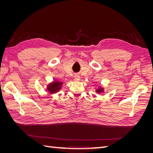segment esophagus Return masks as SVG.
I'll use <instances>...</instances> for the list:
<instances>
[{
  "label": "esophagus",
  "instance_id": "esophagus-1",
  "mask_svg": "<svg viewBox=\"0 0 153 153\" xmlns=\"http://www.w3.org/2000/svg\"><path fill=\"white\" fill-rule=\"evenodd\" d=\"M74 79H75V81H79L80 80V77L79 75H75V76H74Z\"/></svg>",
  "mask_w": 153,
  "mask_h": 153
}]
</instances>
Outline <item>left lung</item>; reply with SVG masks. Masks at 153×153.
Wrapping results in <instances>:
<instances>
[{
    "mask_svg": "<svg viewBox=\"0 0 153 153\" xmlns=\"http://www.w3.org/2000/svg\"><path fill=\"white\" fill-rule=\"evenodd\" d=\"M104 91H105L104 87H103L102 86H99L97 88H96V93H98V94L103 93Z\"/></svg>",
    "mask_w": 153,
    "mask_h": 153,
    "instance_id": "obj_1",
    "label": "left lung"
}]
</instances>
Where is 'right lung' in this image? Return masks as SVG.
Here are the masks:
<instances>
[{
    "label": "right lung",
    "instance_id": "1",
    "mask_svg": "<svg viewBox=\"0 0 153 153\" xmlns=\"http://www.w3.org/2000/svg\"><path fill=\"white\" fill-rule=\"evenodd\" d=\"M63 85L62 82H59L57 80H55L49 83L47 86V90L48 92L50 94H53L57 93L60 90L62 89Z\"/></svg>",
    "mask_w": 153,
    "mask_h": 153
}]
</instances>
